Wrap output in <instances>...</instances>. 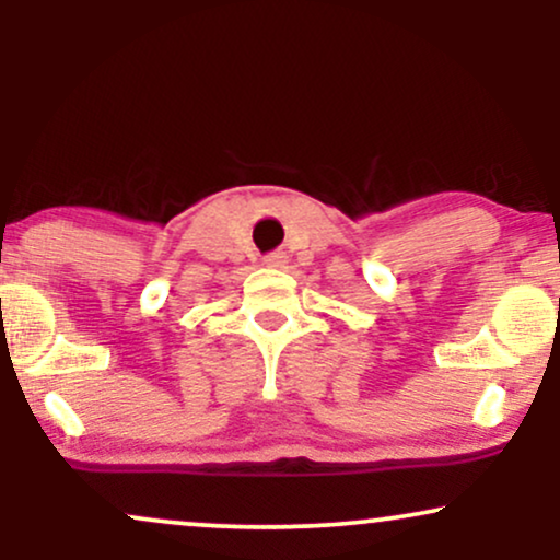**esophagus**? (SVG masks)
I'll use <instances>...</instances> for the list:
<instances>
[{"mask_svg":"<svg viewBox=\"0 0 560 560\" xmlns=\"http://www.w3.org/2000/svg\"><path fill=\"white\" fill-rule=\"evenodd\" d=\"M262 262H265L267 267H285V262H288V255H285V252H280V249L267 252V255L262 257Z\"/></svg>","mask_w":560,"mask_h":560,"instance_id":"esophagus-1","label":"esophagus"}]
</instances>
